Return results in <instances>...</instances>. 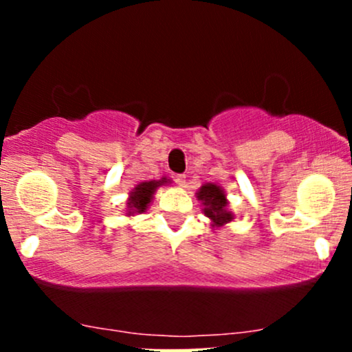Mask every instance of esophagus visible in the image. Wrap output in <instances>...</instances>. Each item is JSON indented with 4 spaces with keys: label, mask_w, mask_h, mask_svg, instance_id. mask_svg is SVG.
<instances>
[{
    "label": "esophagus",
    "mask_w": 352,
    "mask_h": 352,
    "mask_svg": "<svg viewBox=\"0 0 352 352\" xmlns=\"http://www.w3.org/2000/svg\"><path fill=\"white\" fill-rule=\"evenodd\" d=\"M172 179L175 180V184H179V185H185V175H182V173H173Z\"/></svg>",
    "instance_id": "1"
}]
</instances>
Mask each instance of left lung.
Segmentation results:
<instances>
[{"label":"left lung","mask_w":352,"mask_h":352,"mask_svg":"<svg viewBox=\"0 0 352 352\" xmlns=\"http://www.w3.org/2000/svg\"><path fill=\"white\" fill-rule=\"evenodd\" d=\"M199 200L204 201L205 208V215L208 218H212L213 223L218 225H223L227 221L232 220V213L228 212L227 208V199H225V193L221 192L220 187L213 184H207L200 188L199 192Z\"/></svg>","instance_id":"1"}]
</instances>
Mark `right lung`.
Instances as JSON below:
<instances>
[{"instance_id": "obj_1", "label": "right lung", "mask_w": 352, "mask_h": 352, "mask_svg": "<svg viewBox=\"0 0 352 352\" xmlns=\"http://www.w3.org/2000/svg\"><path fill=\"white\" fill-rule=\"evenodd\" d=\"M164 180H152V182H142L140 185H137L134 192L131 193V199H129V208L132 210L131 213H144L147 210L148 201H151L153 192L159 185H162Z\"/></svg>"}]
</instances>
